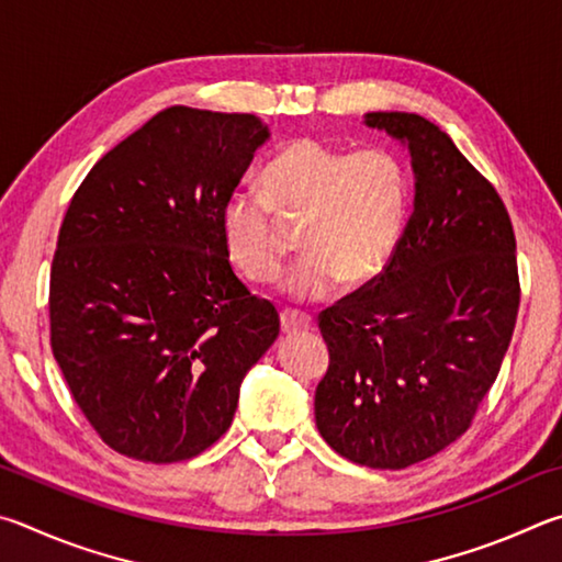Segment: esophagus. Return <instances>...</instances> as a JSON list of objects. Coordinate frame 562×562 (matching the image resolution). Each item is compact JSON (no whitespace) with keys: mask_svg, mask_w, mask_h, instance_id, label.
Instances as JSON below:
<instances>
[{"mask_svg":"<svg viewBox=\"0 0 562 562\" xmlns=\"http://www.w3.org/2000/svg\"><path fill=\"white\" fill-rule=\"evenodd\" d=\"M313 328V318L303 316V313L296 311H281V330L291 336V333H301V330H311Z\"/></svg>","mask_w":562,"mask_h":562,"instance_id":"esophagus-1","label":"esophagus"}]
</instances>
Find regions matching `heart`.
<instances>
[{
  "label": "heart",
  "mask_w": 562,
  "mask_h": 562,
  "mask_svg": "<svg viewBox=\"0 0 562 562\" xmlns=\"http://www.w3.org/2000/svg\"><path fill=\"white\" fill-rule=\"evenodd\" d=\"M261 190H239L224 200V254L244 279L271 281L286 254L273 212L283 220L306 216L299 236L306 256L281 281L293 301H323L342 283L370 286L390 266L409 220L407 165L382 145L350 150L296 137L263 167Z\"/></svg>",
  "instance_id": "1"
}]
</instances>
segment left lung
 <instances>
[{
    "label": "left lung",
    "mask_w": 562,
    "mask_h": 562,
    "mask_svg": "<svg viewBox=\"0 0 562 562\" xmlns=\"http://www.w3.org/2000/svg\"><path fill=\"white\" fill-rule=\"evenodd\" d=\"M409 150L415 202L378 281L321 313L316 427L340 457L407 469L469 429L518 316L516 236L494 187L417 113H366Z\"/></svg>",
    "instance_id": "8db88e82"
}]
</instances>
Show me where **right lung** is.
<instances>
[{"mask_svg": "<svg viewBox=\"0 0 562 562\" xmlns=\"http://www.w3.org/2000/svg\"><path fill=\"white\" fill-rule=\"evenodd\" d=\"M251 113L172 105L105 153L64 216L52 350L108 447L172 464L229 429L279 313L226 259L220 210L269 140Z\"/></svg>", "mask_w": 562, "mask_h": 562, "instance_id": "right-lung-1", "label": "right lung"}]
</instances>
